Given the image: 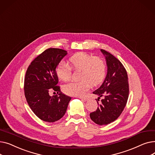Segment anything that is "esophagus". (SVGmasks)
Segmentation results:
<instances>
[{
  "mask_svg": "<svg viewBox=\"0 0 155 155\" xmlns=\"http://www.w3.org/2000/svg\"><path fill=\"white\" fill-rule=\"evenodd\" d=\"M79 98L80 99H82V100H84V101H87L88 99V97H79Z\"/></svg>",
  "mask_w": 155,
  "mask_h": 155,
  "instance_id": "esophagus-1",
  "label": "esophagus"
}]
</instances>
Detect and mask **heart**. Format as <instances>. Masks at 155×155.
<instances>
[{
	"label": "heart",
	"instance_id": "heart-1",
	"mask_svg": "<svg viewBox=\"0 0 155 155\" xmlns=\"http://www.w3.org/2000/svg\"><path fill=\"white\" fill-rule=\"evenodd\" d=\"M71 67L64 62H61L56 68V74L63 81H68L72 75V68L80 71L79 82H72L63 86L65 94L72 96L81 97L90 88L91 84L97 85L104 80L106 73V65L100 57L94 56L85 52L73 54L69 60Z\"/></svg>",
	"mask_w": 155,
	"mask_h": 155
}]
</instances>
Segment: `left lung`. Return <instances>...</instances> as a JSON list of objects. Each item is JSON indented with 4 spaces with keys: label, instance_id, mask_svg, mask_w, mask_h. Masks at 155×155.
Wrapping results in <instances>:
<instances>
[{
    "label": "left lung",
    "instance_id": "1",
    "mask_svg": "<svg viewBox=\"0 0 155 155\" xmlns=\"http://www.w3.org/2000/svg\"><path fill=\"white\" fill-rule=\"evenodd\" d=\"M105 55L107 65V73L102 85L93 94L101 96V100L97 110L90 114L91 119L97 124L107 125L116 120L127 102L129 97L128 77L123 64L110 53L101 50ZM97 101V99H96Z\"/></svg>",
    "mask_w": 155,
    "mask_h": 155
}]
</instances>
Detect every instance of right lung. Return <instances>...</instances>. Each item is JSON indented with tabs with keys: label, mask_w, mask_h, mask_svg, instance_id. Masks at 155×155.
<instances>
[{
	"label": "right lung",
	"mask_w": 155,
	"mask_h": 155,
	"mask_svg": "<svg viewBox=\"0 0 155 155\" xmlns=\"http://www.w3.org/2000/svg\"><path fill=\"white\" fill-rule=\"evenodd\" d=\"M67 54L62 49H47L31 63L24 78V95L29 106L38 117L48 123L58 120L64 115L71 99L61 93L57 85L56 68ZM51 91L57 94L50 96Z\"/></svg>",
	"instance_id": "obj_1"
}]
</instances>
